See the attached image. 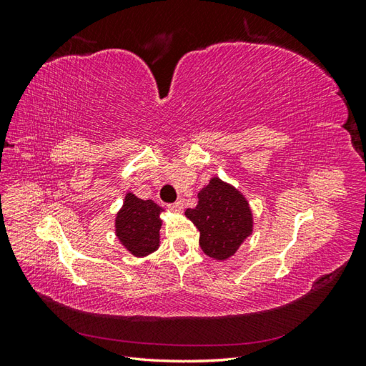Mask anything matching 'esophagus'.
Returning <instances> with one entry per match:
<instances>
[{
    "instance_id": "1",
    "label": "esophagus",
    "mask_w": 366,
    "mask_h": 366,
    "mask_svg": "<svg viewBox=\"0 0 366 366\" xmlns=\"http://www.w3.org/2000/svg\"><path fill=\"white\" fill-rule=\"evenodd\" d=\"M168 207L171 210H174V212H182V210H183V202L179 200V202H175V203H171V204H168Z\"/></svg>"
}]
</instances>
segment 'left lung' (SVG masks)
Here are the masks:
<instances>
[{
    "instance_id": "8db88e82",
    "label": "left lung",
    "mask_w": 366,
    "mask_h": 366,
    "mask_svg": "<svg viewBox=\"0 0 366 366\" xmlns=\"http://www.w3.org/2000/svg\"><path fill=\"white\" fill-rule=\"evenodd\" d=\"M186 217L200 230V247L210 258L234 254L252 232V212L246 198L219 179L198 192V204Z\"/></svg>"
}]
</instances>
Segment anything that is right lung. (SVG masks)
Wrapping results in <instances>:
<instances>
[{
    "label": "right lung",
    "mask_w": 366,
    "mask_h": 366,
    "mask_svg": "<svg viewBox=\"0 0 366 366\" xmlns=\"http://www.w3.org/2000/svg\"><path fill=\"white\" fill-rule=\"evenodd\" d=\"M162 207L152 200L127 194L116 218V235L134 257H147L159 247Z\"/></svg>",
    "instance_id": "obj_1"
}]
</instances>
